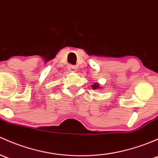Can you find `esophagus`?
<instances>
[{
  "label": "esophagus",
  "instance_id": "34e87169",
  "mask_svg": "<svg viewBox=\"0 0 158 158\" xmlns=\"http://www.w3.org/2000/svg\"><path fill=\"white\" fill-rule=\"evenodd\" d=\"M68 69H69V72H75L76 71V67L73 65H69L68 66Z\"/></svg>",
  "mask_w": 158,
  "mask_h": 158
}]
</instances>
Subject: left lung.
Listing matches in <instances>:
<instances>
[{"label": "left lung", "mask_w": 158, "mask_h": 158, "mask_svg": "<svg viewBox=\"0 0 158 158\" xmlns=\"http://www.w3.org/2000/svg\"><path fill=\"white\" fill-rule=\"evenodd\" d=\"M93 89H99V84L98 83H94V85L92 86Z\"/></svg>", "instance_id": "obj_1"}]
</instances>
